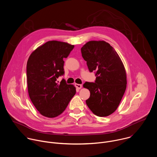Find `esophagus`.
<instances>
[{"mask_svg": "<svg viewBox=\"0 0 157 157\" xmlns=\"http://www.w3.org/2000/svg\"><path fill=\"white\" fill-rule=\"evenodd\" d=\"M75 87H76L77 89H80V88H82V85H80V84H77V83H75Z\"/></svg>", "mask_w": 157, "mask_h": 157, "instance_id": "obj_1", "label": "esophagus"}]
</instances>
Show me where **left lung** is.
<instances>
[{"label":"left lung","mask_w":157,"mask_h":157,"mask_svg":"<svg viewBox=\"0 0 157 157\" xmlns=\"http://www.w3.org/2000/svg\"><path fill=\"white\" fill-rule=\"evenodd\" d=\"M90 72H94V82H86L83 87L90 91L86 103L98 117H107L117 109L126 88V75L117 53L104 41H90L81 48Z\"/></svg>","instance_id":"8db88e82"}]
</instances>
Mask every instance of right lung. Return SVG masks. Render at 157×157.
<instances>
[{
    "label": "right lung",
    "instance_id": "obj_1",
    "mask_svg": "<svg viewBox=\"0 0 157 157\" xmlns=\"http://www.w3.org/2000/svg\"><path fill=\"white\" fill-rule=\"evenodd\" d=\"M74 45L52 40L38 47L30 55L26 67L27 83L30 99L44 116L53 118L62 113L75 94V87L63 79L64 58H67Z\"/></svg>",
    "mask_w": 157,
    "mask_h": 157
}]
</instances>
